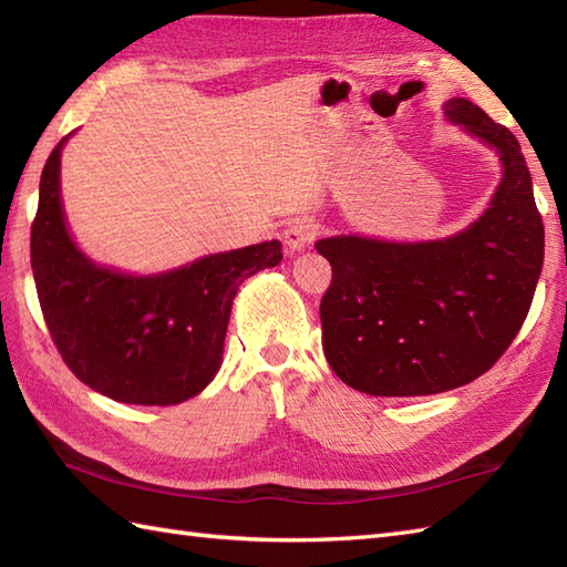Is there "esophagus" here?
Returning a JSON list of instances; mask_svg holds the SVG:
<instances>
[{
    "label": "esophagus",
    "mask_w": 567,
    "mask_h": 567,
    "mask_svg": "<svg viewBox=\"0 0 567 567\" xmlns=\"http://www.w3.org/2000/svg\"><path fill=\"white\" fill-rule=\"evenodd\" d=\"M316 236H319V224H316L313 219H295L285 229L282 239H285L289 251L297 254V251H305L309 244H313Z\"/></svg>",
    "instance_id": "esophagus-1"
}]
</instances>
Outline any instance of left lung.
Masks as SVG:
<instances>
[{"instance_id":"obj_1","label":"left lung","mask_w":567,"mask_h":567,"mask_svg":"<svg viewBox=\"0 0 567 567\" xmlns=\"http://www.w3.org/2000/svg\"><path fill=\"white\" fill-rule=\"evenodd\" d=\"M442 109L503 168L483 215L444 239L316 241L333 270L321 299L323 354L370 396H432L488 372L519 333L542 275L544 224L517 137L468 99Z\"/></svg>"}]
</instances>
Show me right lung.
Segmentation results:
<instances>
[{
    "label": "right lung",
    "instance_id": "obj_1",
    "mask_svg": "<svg viewBox=\"0 0 567 567\" xmlns=\"http://www.w3.org/2000/svg\"><path fill=\"white\" fill-rule=\"evenodd\" d=\"M48 156L31 227V268L48 331L89 389L121 403L176 405L221 367L234 297L244 280L282 260L278 239L137 275L89 258L64 217L60 166Z\"/></svg>",
    "mask_w": 567,
    "mask_h": 567
}]
</instances>
